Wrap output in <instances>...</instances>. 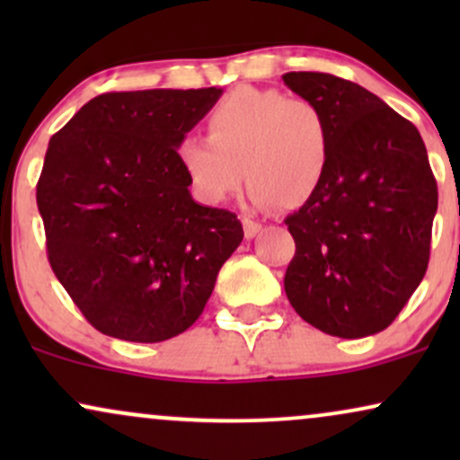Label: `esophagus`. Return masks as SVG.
<instances>
[{
    "label": "esophagus",
    "mask_w": 460,
    "mask_h": 460,
    "mask_svg": "<svg viewBox=\"0 0 460 460\" xmlns=\"http://www.w3.org/2000/svg\"><path fill=\"white\" fill-rule=\"evenodd\" d=\"M242 225H244V235L248 237V240H252L255 235H260L261 229H263L260 223H255V220H251V218L242 220Z\"/></svg>",
    "instance_id": "esophagus-1"
}]
</instances>
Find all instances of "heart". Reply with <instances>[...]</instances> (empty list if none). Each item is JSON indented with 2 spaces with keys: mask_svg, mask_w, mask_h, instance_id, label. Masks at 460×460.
I'll list each match as a JSON object with an SVG mask.
<instances>
[{
  "mask_svg": "<svg viewBox=\"0 0 460 460\" xmlns=\"http://www.w3.org/2000/svg\"><path fill=\"white\" fill-rule=\"evenodd\" d=\"M208 134L209 140L181 138L177 160L194 194L209 205L240 188L244 168L255 205L300 208L329 171V120L309 99L240 88L209 114Z\"/></svg>",
  "mask_w": 460,
  "mask_h": 460,
  "instance_id": "obj_1",
  "label": "heart"
}]
</instances>
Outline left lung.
Returning a JSON list of instances; mask_svg holds the SVG:
<instances>
[{"mask_svg": "<svg viewBox=\"0 0 460 460\" xmlns=\"http://www.w3.org/2000/svg\"><path fill=\"white\" fill-rule=\"evenodd\" d=\"M283 82L318 103L331 128L324 181L285 218L296 242L285 294L322 332L374 335L398 318L429 268L437 181L424 140L355 82L314 71Z\"/></svg>", "mask_w": 460, "mask_h": 460, "instance_id": "1", "label": "left lung"}]
</instances>
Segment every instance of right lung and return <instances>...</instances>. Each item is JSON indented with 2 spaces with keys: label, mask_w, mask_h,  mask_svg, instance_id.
Wrapping results in <instances>:
<instances>
[{
  "label": "right lung",
  "mask_w": 460,
  "mask_h": 460,
  "mask_svg": "<svg viewBox=\"0 0 460 460\" xmlns=\"http://www.w3.org/2000/svg\"><path fill=\"white\" fill-rule=\"evenodd\" d=\"M223 88L105 93L45 153L36 186L51 270L103 335L171 340L203 314L244 231L190 194L177 145Z\"/></svg>",
  "instance_id": "obj_1"
}]
</instances>
